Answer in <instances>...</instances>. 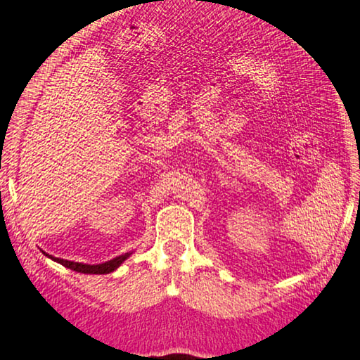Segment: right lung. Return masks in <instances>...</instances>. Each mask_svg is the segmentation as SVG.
Returning a JSON list of instances; mask_svg holds the SVG:
<instances>
[{
	"instance_id": "add662e5",
	"label": "right lung",
	"mask_w": 360,
	"mask_h": 360,
	"mask_svg": "<svg viewBox=\"0 0 360 360\" xmlns=\"http://www.w3.org/2000/svg\"><path fill=\"white\" fill-rule=\"evenodd\" d=\"M45 256H48L49 259H53L54 262H58L63 266H67V269L73 270V271H77V273H86V274H108V273H112L114 270H117L120 265H122V262H124L126 259H128L132 252H124V255L118 256L115 259L112 260H108V262L104 264H98V265H89V264H79V262H72V260H65V259H59V257H53L46 255V252H44Z\"/></svg>"
}]
</instances>
